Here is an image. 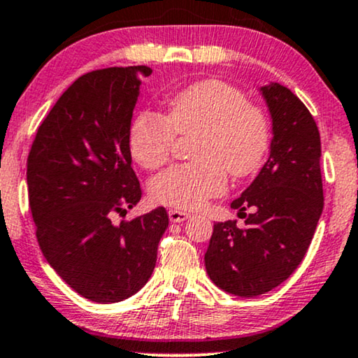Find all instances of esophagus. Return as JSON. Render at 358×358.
<instances>
[{"mask_svg":"<svg viewBox=\"0 0 358 358\" xmlns=\"http://www.w3.org/2000/svg\"><path fill=\"white\" fill-rule=\"evenodd\" d=\"M169 217L171 222H183L189 217V214L187 211H182V209H171V211H169Z\"/></svg>","mask_w":358,"mask_h":358,"instance_id":"1","label":"esophagus"}]
</instances>
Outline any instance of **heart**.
<instances>
[{
    "mask_svg": "<svg viewBox=\"0 0 358 358\" xmlns=\"http://www.w3.org/2000/svg\"><path fill=\"white\" fill-rule=\"evenodd\" d=\"M175 134H198L194 164L175 165L154 176L150 194L166 206L194 209L226 189V173H254L270 144L266 117L245 94L219 80H203L182 90L165 104L164 116L145 111L129 127L132 159L145 170L169 160Z\"/></svg>",
    "mask_w": 358,
    "mask_h": 358,
    "instance_id": "heart-1",
    "label": "heart"
}]
</instances>
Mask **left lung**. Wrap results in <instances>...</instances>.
<instances>
[{
  "instance_id": "obj_1",
  "label": "left lung",
  "mask_w": 358,
  "mask_h": 358,
  "mask_svg": "<svg viewBox=\"0 0 358 358\" xmlns=\"http://www.w3.org/2000/svg\"><path fill=\"white\" fill-rule=\"evenodd\" d=\"M271 117L270 155L231 204L249 209L245 229L214 224L204 265L224 292L254 298L282 285L306 255L324 206L321 137L308 108L287 87H260Z\"/></svg>"
}]
</instances>
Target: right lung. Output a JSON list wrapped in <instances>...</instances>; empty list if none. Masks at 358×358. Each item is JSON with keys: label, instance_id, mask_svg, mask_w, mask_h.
<instances>
[{"label": "right lung", "instance_id": "add662e5", "mask_svg": "<svg viewBox=\"0 0 358 358\" xmlns=\"http://www.w3.org/2000/svg\"><path fill=\"white\" fill-rule=\"evenodd\" d=\"M149 66L80 76L37 129L27 192L37 241L52 268L94 303H117L149 282L169 214L165 208L116 224L141 201L129 127Z\"/></svg>", "mask_w": 358, "mask_h": 358}]
</instances>
